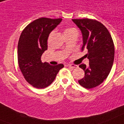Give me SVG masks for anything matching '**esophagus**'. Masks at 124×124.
Instances as JSON below:
<instances>
[{
    "mask_svg": "<svg viewBox=\"0 0 124 124\" xmlns=\"http://www.w3.org/2000/svg\"><path fill=\"white\" fill-rule=\"evenodd\" d=\"M67 66L69 67H71L72 69H74V68H76V67H78V65H74V64H67Z\"/></svg>",
    "mask_w": 124,
    "mask_h": 124,
    "instance_id": "34e87169",
    "label": "esophagus"
}]
</instances>
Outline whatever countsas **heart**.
Returning <instances> with one entry per match:
<instances>
[{
  "label": "heart",
  "mask_w": 124,
  "mask_h": 124,
  "mask_svg": "<svg viewBox=\"0 0 124 124\" xmlns=\"http://www.w3.org/2000/svg\"><path fill=\"white\" fill-rule=\"evenodd\" d=\"M78 33V31H77V29L76 28H74V27H67L66 29L64 30V36H66L67 34H72V33ZM53 32H52V34H53Z\"/></svg>",
  "instance_id": "heart-1"
}]
</instances>
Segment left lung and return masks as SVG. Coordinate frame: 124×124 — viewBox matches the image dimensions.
I'll use <instances>...</instances> for the list:
<instances>
[{
  "mask_svg": "<svg viewBox=\"0 0 124 124\" xmlns=\"http://www.w3.org/2000/svg\"><path fill=\"white\" fill-rule=\"evenodd\" d=\"M80 29L83 36L81 50L89 60V65H79L85 71V76L78 80L84 88H92L106 79L112 67L115 55V46L111 34L105 26L92 19H72Z\"/></svg>",
  "mask_w": 124,
  "mask_h": 124,
  "instance_id": "1",
  "label": "left lung"
}]
</instances>
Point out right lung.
<instances>
[{
	"mask_svg": "<svg viewBox=\"0 0 124 124\" xmlns=\"http://www.w3.org/2000/svg\"><path fill=\"white\" fill-rule=\"evenodd\" d=\"M62 18H40L29 24L22 31L18 44V61L26 81L35 88H44L52 84L62 64L43 63L41 56L48 49V36Z\"/></svg>",
	"mask_w": 124,
	"mask_h": 124,
	"instance_id": "right-lung-1",
	"label": "right lung"
}]
</instances>
